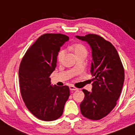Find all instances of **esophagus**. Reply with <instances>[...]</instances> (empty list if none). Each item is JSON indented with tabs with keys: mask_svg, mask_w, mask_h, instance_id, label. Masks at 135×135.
<instances>
[{
	"mask_svg": "<svg viewBox=\"0 0 135 135\" xmlns=\"http://www.w3.org/2000/svg\"><path fill=\"white\" fill-rule=\"evenodd\" d=\"M69 87H70V89L71 90H78V89L77 88V87H75L74 85H70Z\"/></svg>",
	"mask_w": 135,
	"mask_h": 135,
	"instance_id": "esophagus-1",
	"label": "esophagus"
}]
</instances>
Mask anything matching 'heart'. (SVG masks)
I'll return each mask as SVG.
<instances>
[{
  "mask_svg": "<svg viewBox=\"0 0 135 135\" xmlns=\"http://www.w3.org/2000/svg\"><path fill=\"white\" fill-rule=\"evenodd\" d=\"M70 49L74 52L76 57L80 56V55H87V50L85 48V46L84 45L80 43H75L72 45L70 47ZM65 54V50H61L58 53V61L59 62H61L62 60L63 56Z\"/></svg>",
  "mask_w": 135,
  "mask_h": 135,
  "instance_id": "1",
  "label": "heart"
}]
</instances>
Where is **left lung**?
<instances>
[{
  "instance_id": "left-lung-1",
  "label": "left lung",
  "mask_w": 135,
  "mask_h": 135,
  "mask_svg": "<svg viewBox=\"0 0 135 135\" xmlns=\"http://www.w3.org/2000/svg\"><path fill=\"white\" fill-rule=\"evenodd\" d=\"M76 37L90 46V72L94 77L92 91L82 90L85 97L80 104V111L89 119L99 120L116 106L124 83V67L115 47L103 37L95 34Z\"/></svg>"
}]
</instances>
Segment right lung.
I'll return each mask as SVG.
<instances>
[{"label": "right lung", "instance_id": "add662e5", "mask_svg": "<svg viewBox=\"0 0 135 135\" xmlns=\"http://www.w3.org/2000/svg\"><path fill=\"white\" fill-rule=\"evenodd\" d=\"M69 40L62 34H44L28 48L20 63L21 96L29 111L43 121L58 119L70 96L67 85L51 86L49 77L56 66L60 48Z\"/></svg>", "mask_w": 135, "mask_h": 135}]
</instances>
